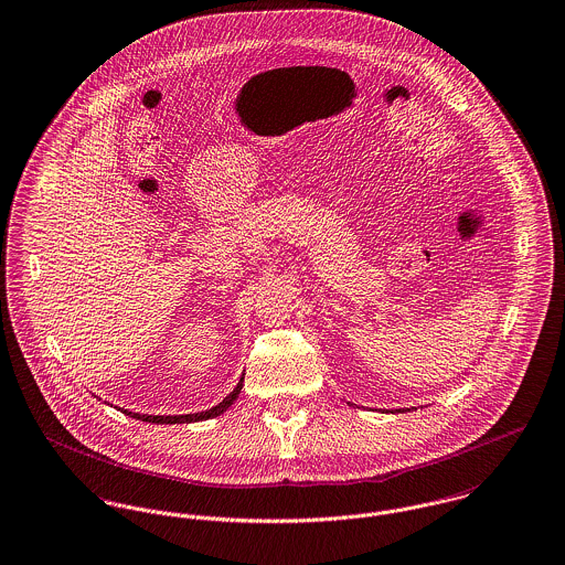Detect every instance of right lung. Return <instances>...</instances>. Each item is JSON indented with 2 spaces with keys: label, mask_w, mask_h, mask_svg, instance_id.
Instances as JSON below:
<instances>
[{
  "label": "right lung",
  "mask_w": 565,
  "mask_h": 565,
  "mask_svg": "<svg viewBox=\"0 0 565 565\" xmlns=\"http://www.w3.org/2000/svg\"><path fill=\"white\" fill-rule=\"evenodd\" d=\"M242 386H244V377L239 380V384L233 388V393L222 402V404H217L215 408H211V411L206 412H196V414H179V416H151V414H138V412H125V414H129V416H134V418H140V420H147V423H194V420H205V418H213V416H220L222 412L226 411L235 399H237V395L242 393Z\"/></svg>",
  "instance_id": "obj_1"
}]
</instances>
